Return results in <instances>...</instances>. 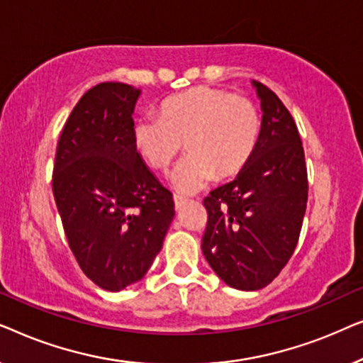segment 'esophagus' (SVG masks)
<instances>
[{
	"label": "esophagus",
	"mask_w": 363,
	"mask_h": 363,
	"mask_svg": "<svg viewBox=\"0 0 363 363\" xmlns=\"http://www.w3.org/2000/svg\"><path fill=\"white\" fill-rule=\"evenodd\" d=\"M173 201H175L177 210H180V208L186 203V198L185 196H180V195H175V196H173Z\"/></svg>",
	"instance_id": "1"
}]
</instances>
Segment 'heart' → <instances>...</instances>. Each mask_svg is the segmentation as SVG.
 I'll return each mask as SVG.
<instances>
[{
    "label": "heart",
    "mask_w": 363,
    "mask_h": 363,
    "mask_svg": "<svg viewBox=\"0 0 363 363\" xmlns=\"http://www.w3.org/2000/svg\"><path fill=\"white\" fill-rule=\"evenodd\" d=\"M259 113L245 96L200 86L168 97L160 117H140L133 125L137 152L153 170L165 173L180 155H188L173 173L178 191H200L216 177L230 178L251 160L259 138Z\"/></svg>",
    "instance_id": "b5f03b06"
}]
</instances>
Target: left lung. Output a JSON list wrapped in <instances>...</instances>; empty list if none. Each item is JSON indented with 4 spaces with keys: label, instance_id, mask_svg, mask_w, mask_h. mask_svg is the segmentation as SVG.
<instances>
[{
    "label": "left lung",
    "instance_id": "left-lung-1",
    "mask_svg": "<svg viewBox=\"0 0 363 363\" xmlns=\"http://www.w3.org/2000/svg\"><path fill=\"white\" fill-rule=\"evenodd\" d=\"M252 86L262 111L256 150L235 180L203 200V255L223 282L240 291L266 287L291 259L309 190L294 118L269 87Z\"/></svg>",
    "mask_w": 363,
    "mask_h": 363
}]
</instances>
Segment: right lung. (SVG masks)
Returning a JSON list of instances; mask_svg holds the SVG:
<instances>
[{
  "label": "right lung",
  "instance_id": "obj_1",
  "mask_svg": "<svg viewBox=\"0 0 363 363\" xmlns=\"http://www.w3.org/2000/svg\"><path fill=\"white\" fill-rule=\"evenodd\" d=\"M140 89L102 82L76 104L57 142L52 193L69 247L106 291L138 282L175 216L173 195L133 143Z\"/></svg>",
  "mask_w": 363,
  "mask_h": 363
}]
</instances>
